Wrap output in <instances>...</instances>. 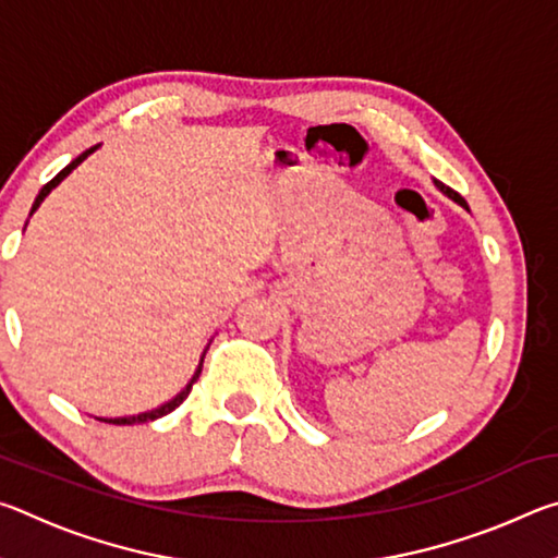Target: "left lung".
<instances>
[{
    "label": "left lung",
    "mask_w": 558,
    "mask_h": 558,
    "mask_svg": "<svg viewBox=\"0 0 558 558\" xmlns=\"http://www.w3.org/2000/svg\"><path fill=\"white\" fill-rule=\"evenodd\" d=\"M436 186L440 189V192H446L448 196H450V199H456L460 206H465V209H468V204H465V199H462V196L456 192V189H450V186H446V184H442V182H436Z\"/></svg>",
    "instance_id": "obj_1"
}]
</instances>
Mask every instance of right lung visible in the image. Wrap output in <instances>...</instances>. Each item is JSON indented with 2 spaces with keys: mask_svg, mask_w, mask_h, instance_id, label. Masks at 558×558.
<instances>
[{
  "mask_svg": "<svg viewBox=\"0 0 558 558\" xmlns=\"http://www.w3.org/2000/svg\"><path fill=\"white\" fill-rule=\"evenodd\" d=\"M93 149H96V147H90V149H86V153H83L81 157H75V159H73V162H71L69 167H63V169H61V172H59V174H56V177L51 179V182H49V184H44V189H41V192H39V196H36V202H34V206H32V214H34L36 209H39V204L44 202V196H46V194H49V192H51V189H53L56 184H59V182H61V179H63L65 174H69V172H73V169H75V167H78V165L83 162V159H86V157H88V155L93 153ZM202 364H204V359H202ZM202 364H199V369H196V374H194V379H192V381H189V386H186V389H184L182 393H179L174 401H169V403H165V405H162V409H155V411H149V413H140V415H132V418H110V421H106V418H100V421H106V423H116V426H132V423H147V421L162 418V415H167V413H172V411L177 409V405H182V401L186 399V396H189V391H192V386L196 384V379H199V374H202Z\"/></svg>",
  "mask_w": 558,
  "mask_h": 558,
  "instance_id": "right-lung-1",
  "label": "right lung"
}]
</instances>
